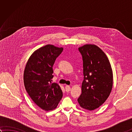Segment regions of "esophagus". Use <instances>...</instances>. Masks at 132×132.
<instances>
[{
    "mask_svg": "<svg viewBox=\"0 0 132 132\" xmlns=\"http://www.w3.org/2000/svg\"><path fill=\"white\" fill-rule=\"evenodd\" d=\"M65 89H66V91L67 92H69L71 90L70 87V86H68V85H66L65 86Z\"/></svg>",
    "mask_w": 132,
    "mask_h": 132,
    "instance_id": "obj_1",
    "label": "esophagus"
}]
</instances>
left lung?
Segmentation results:
<instances>
[{
    "label": "left lung",
    "instance_id": "8db88e82",
    "mask_svg": "<svg viewBox=\"0 0 132 132\" xmlns=\"http://www.w3.org/2000/svg\"><path fill=\"white\" fill-rule=\"evenodd\" d=\"M78 49L82 56L84 79L78 102L82 108L92 111L102 105L111 94L112 70L106 54L95 45L86 44Z\"/></svg>",
    "mask_w": 132,
    "mask_h": 132
}]
</instances>
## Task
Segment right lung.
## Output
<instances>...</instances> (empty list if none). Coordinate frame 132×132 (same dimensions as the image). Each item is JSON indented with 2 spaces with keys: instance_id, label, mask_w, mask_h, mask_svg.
<instances>
[{
  "instance_id": "add662e5",
  "label": "right lung",
  "mask_w": 132,
  "mask_h": 132,
  "mask_svg": "<svg viewBox=\"0 0 132 132\" xmlns=\"http://www.w3.org/2000/svg\"><path fill=\"white\" fill-rule=\"evenodd\" d=\"M63 47L46 45L36 50L28 60L24 72V83L28 94L36 105L45 111L55 109L62 97L57 83H52L53 66Z\"/></svg>"
}]
</instances>
